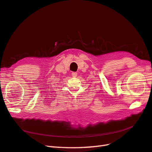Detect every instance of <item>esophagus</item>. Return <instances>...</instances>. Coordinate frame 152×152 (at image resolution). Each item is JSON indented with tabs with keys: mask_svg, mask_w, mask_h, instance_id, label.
<instances>
[{
	"mask_svg": "<svg viewBox=\"0 0 152 152\" xmlns=\"http://www.w3.org/2000/svg\"><path fill=\"white\" fill-rule=\"evenodd\" d=\"M77 75V73L76 72H72V76L73 77H76Z\"/></svg>",
	"mask_w": 152,
	"mask_h": 152,
	"instance_id": "obj_1",
	"label": "esophagus"
}]
</instances>
